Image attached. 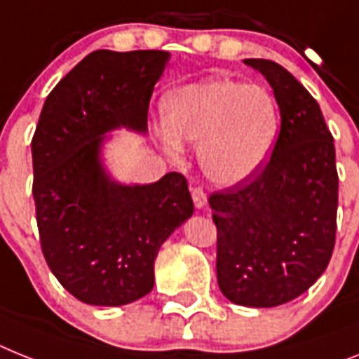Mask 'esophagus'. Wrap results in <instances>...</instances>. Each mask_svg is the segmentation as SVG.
<instances>
[{
  "label": "esophagus",
  "instance_id": "34e87169",
  "mask_svg": "<svg viewBox=\"0 0 359 359\" xmlns=\"http://www.w3.org/2000/svg\"><path fill=\"white\" fill-rule=\"evenodd\" d=\"M191 198H194L195 208H198V210L206 206L208 203V197L206 194H204L203 188H191Z\"/></svg>",
  "mask_w": 359,
  "mask_h": 359
}]
</instances>
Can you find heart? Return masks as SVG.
<instances>
[{"label":"heart","instance_id":"b5f03b06","mask_svg":"<svg viewBox=\"0 0 359 359\" xmlns=\"http://www.w3.org/2000/svg\"><path fill=\"white\" fill-rule=\"evenodd\" d=\"M165 151L179 156L180 142L198 146V162L219 186H241L257 177L272 156L281 113L266 87L210 78L180 87L164 104Z\"/></svg>","mask_w":359,"mask_h":359}]
</instances>
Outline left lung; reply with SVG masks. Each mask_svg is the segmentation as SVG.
I'll use <instances>...</instances> for the list:
<instances>
[{
	"instance_id": "left-lung-1",
	"label": "left lung",
	"mask_w": 359,
	"mask_h": 359,
	"mask_svg": "<svg viewBox=\"0 0 359 359\" xmlns=\"http://www.w3.org/2000/svg\"><path fill=\"white\" fill-rule=\"evenodd\" d=\"M281 113L270 162L257 177L210 195L217 281L226 299L270 309L296 299L332 257L338 212L334 138L319 104L279 63L248 58Z\"/></svg>"
}]
</instances>
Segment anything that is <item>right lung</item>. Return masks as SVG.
I'll return each mask as SVG.
<instances>
[{
	"label": "right lung",
	"instance_id": "add662e5",
	"mask_svg": "<svg viewBox=\"0 0 359 359\" xmlns=\"http://www.w3.org/2000/svg\"><path fill=\"white\" fill-rule=\"evenodd\" d=\"M165 50H95L54 87L32 137V195L43 257L87 305L120 306L153 290L162 243L194 215L184 175L120 184L105 170L109 131H147Z\"/></svg>",
	"mask_w": 359,
	"mask_h": 359
}]
</instances>
